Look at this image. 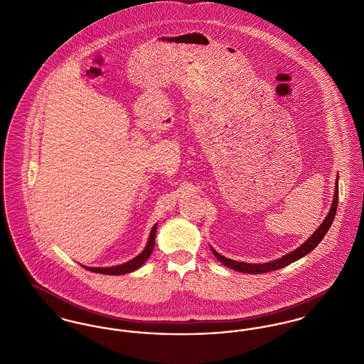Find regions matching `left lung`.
<instances>
[{
    "label": "left lung",
    "mask_w": 364,
    "mask_h": 364,
    "mask_svg": "<svg viewBox=\"0 0 364 364\" xmlns=\"http://www.w3.org/2000/svg\"><path fill=\"white\" fill-rule=\"evenodd\" d=\"M336 206H338V178H336V194H334V200H333V205H331V209L327 215V218L324 219V222L321 223V225L314 231V234L309 238L306 242H304L298 250H295L285 256H282L281 259L277 260H273V262H269V263H263V264H253V263H242V262H237V260H231V259H227L222 256L220 253L215 251L212 248L213 255L218 257V260H220L223 263L224 266L235 270V272H241V273H250V274H260V273H267V272H273V270H279L282 269L291 263H294L295 260L304 257L305 255H308L309 252L313 251L318 244L320 241L324 238V235L327 234V231L330 230L331 224L334 222V218H336Z\"/></svg>",
    "instance_id": "obj_1"
}]
</instances>
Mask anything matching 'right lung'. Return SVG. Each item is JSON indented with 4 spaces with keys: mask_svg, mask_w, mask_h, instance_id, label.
<instances>
[{
    "mask_svg": "<svg viewBox=\"0 0 364 364\" xmlns=\"http://www.w3.org/2000/svg\"><path fill=\"white\" fill-rule=\"evenodd\" d=\"M155 235H156V224L151 230L149 240H148V244H146L145 250L141 252L137 257H134L133 260H130L127 263H123L120 266H113V267H85V269L90 270V272H94V273L109 274V276H120V274L132 273V272H134V270L141 267L145 263V260L151 256V253L154 251V247H155Z\"/></svg>",
    "mask_w": 364,
    "mask_h": 364,
    "instance_id": "1",
    "label": "right lung"
}]
</instances>
